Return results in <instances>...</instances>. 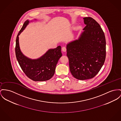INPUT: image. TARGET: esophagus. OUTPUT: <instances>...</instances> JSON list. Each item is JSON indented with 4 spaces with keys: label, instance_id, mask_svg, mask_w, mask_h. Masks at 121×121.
Listing matches in <instances>:
<instances>
[{
    "label": "esophagus",
    "instance_id": "34e87169",
    "mask_svg": "<svg viewBox=\"0 0 121 121\" xmlns=\"http://www.w3.org/2000/svg\"><path fill=\"white\" fill-rule=\"evenodd\" d=\"M62 50L63 51V52H65L66 51V48L65 47H63L62 48Z\"/></svg>",
    "mask_w": 121,
    "mask_h": 121
}]
</instances>
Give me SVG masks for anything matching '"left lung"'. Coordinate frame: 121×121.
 Instances as JSON below:
<instances>
[{
	"label": "left lung",
	"instance_id": "1",
	"mask_svg": "<svg viewBox=\"0 0 121 121\" xmlns=\"http://www.w3.org/2000/svg\"><path fill=\"white\" fill-rule=\"evenodd\" d=\"M86 25L78 39L66 45L70 72L81 80L91 79L99 72L105 62L106 41L101 26L93 18L84 17Z\"/></svg>",
	"mask_w": 121,
	"mask_h": 121
}]
</instances>
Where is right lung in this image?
<instances>
[{"label":"right lung","mask_w":121,"mask_h":121,"mask_svg":"<svg viewBox=\"0 0 121 121\" xmlns=\"http://www.w3.org/2000/svg\"><path fill=\"white\" fill-rule=\"evenodd\" d=\"M26 20L18 33L16 39L15 52L17 60L22 69L30 79L34 81H45L54 75L57 63L62 56L61 47L49 49L44 55L37 59H31L25 56L19 46V36L29 24Z\"/></svg>","instance_id":"right-lung-1"}]
</instances>
